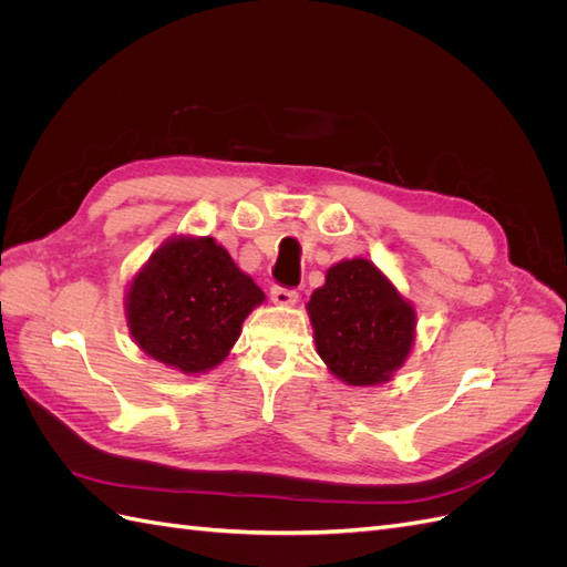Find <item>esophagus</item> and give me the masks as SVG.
I'll return each instance as SVG.
<instances>
[{"instance_id": "34e87169", "label": "esophagus", "mask_w": 567, "mask_h": 567, "mask_svg": "<svg viewBox=\"0 0 567 567\" xmlns=\"http://www.w3.org/2000/svg\"><path fill=\"white\" fill-rule=\"evenodd\" d=\"M271 302L279 305V307H293L298 302V293H296V290L274 286L271 288Z\"/></svg>"}]
</instances>
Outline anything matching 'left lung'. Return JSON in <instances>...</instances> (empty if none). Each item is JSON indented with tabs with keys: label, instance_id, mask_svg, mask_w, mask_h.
Here are the masks:
<instances>
[{
	"label": "left lung",
	"instance_id": "8db88e82",
	"mask_svg": "<svg viewBox=\"0 0 567 567\" xmlns=\"http://www.w3.org/2000/svg\"><path fill=\"white\" fill-rule=\"evenodd\" d=\"M317 354L338 381H392L416 340V307L367 257L340 260L307 302Z\"/></svg>",
	"mask_w": 567,
	"mask_h": 567
}]
</instances>
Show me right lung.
<instances>
[{"label": "right lung", "instance_id": "add662e5", "mask_svg": "<svg viewBox=\"0 0 567 567\" xmlns=\"http://www.w3.org/2000/svg\"><path fill=\"white\" fill-rule=\"evenodd\" d=\"M265 300L213 236L177 234L130 279L125 319L142 352L198 375L225 362L246 317Z\"/></svg>", "mask_w": 567, "mask_h": 567}]
</instances>
